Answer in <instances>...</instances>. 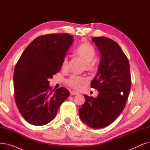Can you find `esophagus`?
Returning a JSON list of instances; mask_svg holds the SVG:
<instances>
[{
    "label": "esophagus",
    "instance_id": "1",
    "mask_svg": "<svg viewBox=\"0 0 150 150\" xmlns=\"http://www.w3.org/2000/svg\"><path fill=\"white\" fill-rule=\"evenodd\" d=\"M77 94H78V93L76 92H75V91H71L70 92V95L71 96H75V95H77Z\"/></svg>",
    "mask_w": 150,
    "mask_h": 150
}]
</instances>
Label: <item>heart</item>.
Masks as SVG:
<instances>
[{
	"label": "heart",
	"instance_id": "b5f03b06",
	"mask_svg": "<svg viewBox=\"0 0 150 150\" xmlns=\"http://www.w3.org/2000/svg\"><path fill=\"white\" fill-rule=\"evenodd\" d=\"M75 52L78 57L84 61L86 70L93 72L97 69L98 61L97 59H93L96 55V50L92 45L88 42L83 43L77 47ZM68 57L65 56L62 61V68L66 69L68 67ZM88 79L85 76L74 74L67 78L66 83L70 88L78 91L81 89L83 86L88 83Z\"/></svg>",
	"mask_w": 150,
	"mask_h": 150
}]
</instances>
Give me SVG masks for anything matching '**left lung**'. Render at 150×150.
<instances>
[{
	"mask_svg": "<svg viewBox=\"0 0 150 150\" xmlns=\"http://www.w3.org/2000/svg\"><path fill=\"white\" fill-rule=\"evenodd\" d=\"M101 53V62L91 88L98 90L96 98L84 95L79 109L81 120L94 129L105 128L114 122L125 107L131 86L128 58L119 45L106 37L92 38Z\"/></svg>",
	"mask_w": 150,
	"mask_h": 150,
	"instance_id": "left-lung-1",
	"label": "left lung"
}]
</instances>
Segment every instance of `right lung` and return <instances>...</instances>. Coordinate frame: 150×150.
<instances>
[{"instance_id": "add662e5", "label": "right lung", "mask_w": 150, "mask_h": 150, "mask_svg": "<svg viewBox=\"0 0 150 150\" xmlns=\"http://www.w3.org/2000/svg\"><path fill=\"white\" fill-rule=\"evenodd\" d=\"M67 33L37 37L23 52L14 71V99L19 111L29 123L42 126L50 122L69 96L65 88L54 91L49 80L59 72L63 58L73 42Z\"/></svg>"}]
</instances>
